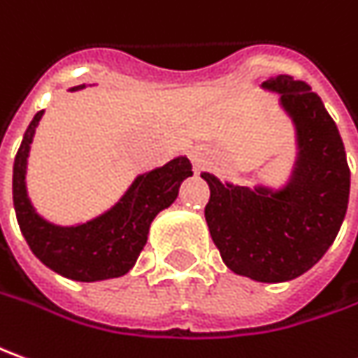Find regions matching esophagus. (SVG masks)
I'll use <instances>...</instances> for the list:
<instances>
[{"instance_id": "esophagus-1", "label": "esophagus", "mask_w": 358, "mask_h": 358, "mask_svg": "<svg viewBox=\"0 0 358 358\" xmlns=\"http://www.w3.org/2000/svg\"><path fill=\"white\" fill-rule=\"evenodd\" d=\"M189 159H192V162H194V166H196V170L203 169L206 164H208V152L203 150V148H192L189 150Z\"/></svg>"}]
</instances>
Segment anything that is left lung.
<instances>
[{"label":"left lung","mask_w":358,"mask_h":358,"mask_svg":"<svg viewBox=\"0 0 358 358\" xmlns=\"http://www.w3.org/2000/svg\"><path fill=\"white\" fill-rule=\"evenodd\" d=\"M290 117L296 159L280 186H239L210 172L206 221L227 268L250 280L276 284L308 272L333 245L347 213L351 172L339 129L306 82L268 78Z\"/></svg>","instance_id":"8db88e82"}]
</instances>
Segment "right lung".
<instances>
[{
  "mask_svg": "<svg viewBox=\"0 0 358 358\" xmlns=\"http://www.w3.org/2000/svg\"><path fill=\"white\" fill-rule=\"evenodd\" d=\"M82 87L86 84L70 87V92ZM43 113L45 109L29 123L13 162V206L21 233L36 259L64 278H119L135 266L147 245L150 223L174 203L180 184L194 174L192 162L182 155L164 166L143 172L109 210L84 223L58 225L45 220L27 194V160Z\"/></svg>",
  "mask_w": 358,
  "mask_h": 358,
  "instance_id": "1",
  "label": "right lung"
}]
</instances>
